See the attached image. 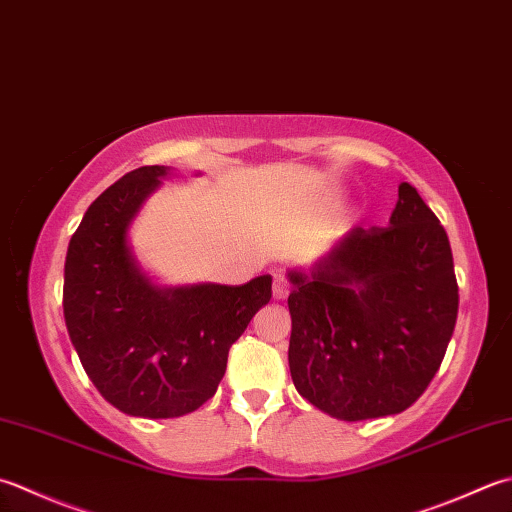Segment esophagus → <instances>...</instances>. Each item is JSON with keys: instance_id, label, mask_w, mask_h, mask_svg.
Segmentation results:
<instances>
[{"instance_id": "1", "label": "esophagus", "mask_w": 512, "mask_h": 512, "mask_svg": "<svg viewBox=\"0 0 512 512\" xmlns=\"http://www.w3.org/2000/svg\"><path fill=\"white\" fill-rule=\"evenodd\" d=\"M290 293V286L282 275H275V282H273V297L275 299H286Z\"/></svg>"}]
</instances>
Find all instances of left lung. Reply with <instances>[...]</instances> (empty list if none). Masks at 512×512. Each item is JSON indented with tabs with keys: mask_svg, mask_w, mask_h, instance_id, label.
<instances>
[{
	"mask_svg": "<svg viewBox=\"0 0 512 512\" xmlns=\"http://www.w3.org/2000/svg\"><path fill=\"white\" fill-rule=\"evenodd\" d=\"M297 393L362 422L413 406L442 366L459 293L448 235L410 184L386 228L355 226L310 273L290 270Z\"/></svg>",
	"mask_w": 512,
	"mask_h": 512,
	"instance_id": "8db88e82",
	"label": "left lung"
}]
</instances>
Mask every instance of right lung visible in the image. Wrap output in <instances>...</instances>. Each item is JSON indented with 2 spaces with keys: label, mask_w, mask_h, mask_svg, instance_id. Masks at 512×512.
Instances as JSON below:
<instances>
[{
  "label": "right lung",
  "mask_w": 512,
  "mask_h": 512,
  "mask_svg": "<svg viewBox=\"0 0 512 512\" xmlns=\"http://www.w3.org/2000/svg\"><path fill=\"white\" fill-rule=\"evenodd\" d=\"M168 166L130 170L88 206L64 264V319L79 362L108 404L133 417L193 413L226 373L228 350L273 295V277L242 286H157L128 228Z\"/></svg>",
  "instance_id": "right-lung-1"
}]
</instances>
